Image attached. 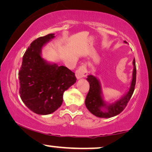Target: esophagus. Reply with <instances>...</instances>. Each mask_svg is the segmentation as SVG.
<instances>
[{
	"instance_id": "esophagus-1",
	"label": "esophagus",
	"mask_w": 152,
	"mask_h": 152,
	"mask_svg": "<svg viewBox=\"0 0 152 152\" xmlns=\"http://www.w3.org/2000/svg\"><path fill=\"white\" fill-rule=\"evenodd\" d=\"M87 73H88V71H87L86 66L82 65L79 68L78 70H76V77L77 80H80L84 77H86Z\"/></svg>"
}]
</instances>
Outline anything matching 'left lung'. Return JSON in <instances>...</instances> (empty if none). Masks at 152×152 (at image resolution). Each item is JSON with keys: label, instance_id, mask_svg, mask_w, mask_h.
Instances as JSON below:
<instances>
[{"label": "left lung", "instance_id": "left-lung-1", "mask_svg": "<svg viewBox=\"0 0 152 152\" xmlns=\"http://www.w3.org/2000/svg\"><path fill=\"white\" fill-rule=\"evenodd\" d=\"M124 43H126V41ZM133 66L134 69L129 87L120 99L113 103L108 102L104 99L99 79L92 74L87 76L86 80L90 84V88L85 99V105L93 115L98 118H109L118 115L123 111L132 97L136 84V68L135 59L133 60Z\"/></svg>", "mask_w": 152, "mask_h": 152}]
</instances>
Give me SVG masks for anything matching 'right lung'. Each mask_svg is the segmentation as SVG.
<instances>
[{
    "instance_id": "1",
    "label": "right lung",
    "mask_w": 152,
    "mask_h": 152,
    "mask_svg": "<svg viewBox=\"0 0 152 152\" xmlns=\"http://www.w3.org/2000/svg\"><path fill=\"white\" fill-rule=\"evenodd\" d=\"M55 34L31 43L23 57L18 72L20 97L27 107L39 115H48L61 107L65 91L76 82L73 72L42 57V50Z\"/></svg>"
}]
</instances>
